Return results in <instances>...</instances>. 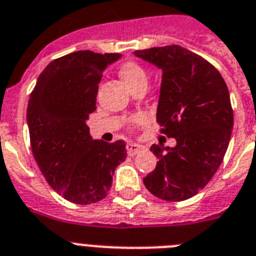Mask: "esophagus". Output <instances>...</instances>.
I'll return each mask as SVG.
<instances>
[{
    "label": "esophagus",
    "instance_id": "1",
    "mask_svg": "<svg viewBox=\"0 0 256 256\" xmlns=\"http://www.w3.org/2000/svg\"><path fill=\"white\" fill-rule=\"evenodd\" d=\"M144 149L142 145H138V144L134 142H128L126 144V153L130 156H136L138 152H141Z\"/></svg>",
    "mask_w": 256,
    "mask_h": 256
}]
</instances>
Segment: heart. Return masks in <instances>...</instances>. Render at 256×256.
<instances>
[{
	"label": "heart",
	"instance_id": "1",
	"mask_svg": "<svg viewBox=\"0 0 256 256\" xmlns=\"http://www.w3.org/2000/svg\"><path fill=\"white\" fill-rule=\"evenodd\" d=\"M120 76H122V78H123L124 82H126V86L130 88L138 85V84H142V82L146 84V72H145V69L140 64H137L134 61H126V62H124L122 68H120ZM145 120H146L145 115H141L140 114V115L133 116L132 124L140 126Z\"/></svg>",
	"mask_w": 256,
	"mask_h": 256
}]
</instances>
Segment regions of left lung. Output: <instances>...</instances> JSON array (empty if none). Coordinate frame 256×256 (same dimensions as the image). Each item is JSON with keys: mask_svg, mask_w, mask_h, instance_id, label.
I'll return each mask as SVG.
<instances>
[{"mask_svg": "<svg viewBox=\"0 0 256 256\" xmlns=\"http://www.w3.org/2000/svg\"><path fill=\"white\" fill-rule=\"evenodd\" d=\"M134 54L162 69L157 123L176 140L175 148L152 145L158 162L144 184L166 202L187 200L208 184L228 150L233 130L229 90L209 61L180 46Z\"/></svg>", "mask_w": 256, "mask_h": 256, "instance_id": "obj_1", "label": "left lung"}]
</instances>
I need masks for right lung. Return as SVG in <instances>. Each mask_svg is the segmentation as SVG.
<instances>
[{
    "label": "right lung",
    "instance_id": "obj_1",
    "mask_svg": "<svg viewBox=\"0 0 256 256\" xmlns=\"http://www.w3.org/2000/svg\"><path fill=\"white\" fill-rule=\"evenodd\" d=\"M119 54L77 50L46 66L27 106L30 142L48 184L74 204L104 199L115 168L126 161L123 140H92L86 126L96 110L98 85Z\"/></svg>",
    "mask_w": 256,
    "mask_h": 256
}]
</instances>
